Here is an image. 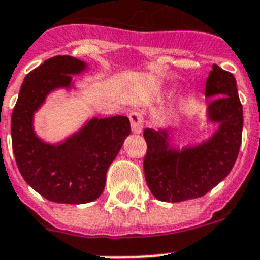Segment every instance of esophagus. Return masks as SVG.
Wrapping results in <instances>:
<instances>
[{"label": "esophagus", "instance_id": "obj_1", "mask_svg": "<svg viewBox=\"0 0 260 260\" xmlns=\"http://www.w3.org/2000/svg\"><path fill=\"white\" fill-rule=\"evenodd\" d=\"M131 128L135 135L142 134L143 131V113L139 110H132L129 113Z\"/></svg>", "mask_w": 260, "mask_h": 260}]
</instances>
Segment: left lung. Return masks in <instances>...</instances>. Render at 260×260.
I'll list each match as a JSON object with an SVG mask.
<instances>
[{
	"instance_id": "1",
	"label": "left lung",
	"mask_w": 260,
	"mask_h": 260,
	"mask_svg": "<svg viewBox=\"0 0 260 260\" xmlns=\"http://www.w3.org/2000/svg\"><path fill=\"white\" fill-rule=\"evenodd\" d=\"M206 121L216 124L212 136L179 147L167 128L144 129V175L151 193L165 202L205 196L231 173L238 159L243 131V106L231 73L213 64L206 79Z\"/></svg>"
}]
</instances>
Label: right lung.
<instances>
[{"mask_svg": "<svg viewBox=\"0 0 260 260\" xmlns=\"http://www.w3.org/2000/svg\"><path fill=\"white\" fill-rule=\"evenodd\" d=\"M86 62L63 55L47 59L26 75L12 113V147L25 182L48 201L86 204L104 191L110 163L131 134L125 116L87 120L62 142L43 140L35 131V113L54 90L75 89L73 75Z\"/></svg>", "mask_w": 260, "mask_h": 260, "instance_id": "right-lung-1", "label": "right lung"}]
</instances>
